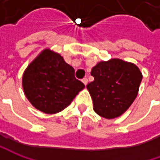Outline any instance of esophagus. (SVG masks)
Here are the masks:
<instances>
[{
	"instance_id": "obj_1",
	"label": "esophagus",
	"mask_w": 160,
	"mask_h": 160,
	"mask_svg": "<svg viewBox=\"0 0 160 160\" xmlns=\"http://www.w3.org/2000/svg\"><path fill=\"white\" fill-rule=\"evenodd\" d=\"M82 82H83L84 85H86V84L88 83V79H87L86 77H84V78H83V79H82Z\"/></svg>"
}]
</instances>
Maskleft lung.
Segmentation results:
<instances>
[{
	"label": "left lung",
	"instance_id": "obj_1",
	"mask_svg": "<svg viewBox=\"0 0 160 160\" xmlns=\"http://www.w3.org/2000/svg\"><path fill=\"white\" fill-rule=\"evenodd\" d=\"M94 80L87 84L93 110L105 118L125 113L138 94L142 75L136 65L119 58L101 61L92 68Z\"/></svg>",
	"mask_w": 160,
	"mask_h": 160
}]
</instances>
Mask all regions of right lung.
<instances>
[{
  "label": "right lung",
  "instance_id": "1",
  "mask_svg": "<svg viewBox=\"0 0 160 160\" xmlns=\"http://www.w3.org/2000/svg\"><path fill=\"white\" fill-rule=\"evenodd\" d=\"M24 92L35 108L55 114L67 108L84 84L58 53L45 49L28 65L22 78Z\"/></svg>",
  "mask_w": 160,
  "mask_h": 160
}]
</instances>
